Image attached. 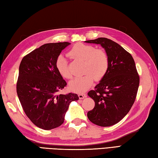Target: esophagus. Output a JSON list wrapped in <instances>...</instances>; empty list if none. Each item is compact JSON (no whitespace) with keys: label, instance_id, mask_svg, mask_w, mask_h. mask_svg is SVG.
Instances as JSON below:
<instances>
[{"label":"esophagus","instance_id":"1","mask_svg":"<svg viewBox=\"0 0 158 158\" xmlns=\"http://www.w3.org/2000/svg\"><path fill=\"white\" fill-rule=\"evenodd\" d=\"M78 97L80 99H82L85 98L86 97V95L85 94V93H79Z\"/></svg>","mask_w":158,"mask_h":158}]
</instances>
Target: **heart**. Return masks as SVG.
Wrapping results in <instances>:
<instances>
[{
	"label": "heart",
	"mask_w": 158,
	"mask_h": 158,
	"mask_svg": "<svg viewBox=\"0 0 158 158\" xmlns=\"http://www.w3.org/2000/svg\"><path fill=\"white\" fill-rule=\"evenodd\" d=\"M69 55L84 61L83 76L72 80L69 84L71 90L77 93L86 91L92 86L93 81L104 78L108 69V56L104 50L95 49L81 43L75 44L69 51ZM56 67L59 74L64 78L70 79L72 73L68 67L67 58L60 54L56 61Z\"/></svg>",
	"instance_id": "b5f03b06"
}]
</instances>
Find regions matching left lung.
Masks as SVG:
<instances>
[{
    "label": "left lung",
    "instance_id": "8db88e82",
    "mask_svg": "<svg viewBox=\"0 0 158 158\" xmlns=\"http://www.w3.org/2000/svg\"><path fill=\"white\" fill-rule=\"evenodd\" d=\"M85 42L100 45L109 61L106 75L95 89L88 93L95 105L87 117L99 126H111L124 118L134 104L140 82L136 65L130 53L109 39L99 37Z\"/></svg>",
    "mask_w": 158,
    "mask_h": 158
}]
</instances>
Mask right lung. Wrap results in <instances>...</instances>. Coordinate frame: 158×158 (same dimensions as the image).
<instances>
[{
    "label": "right lung",
    "instance_id": "add662e5",
    "mask_svg": "<svg viewBox=\"0 0 158 158\" xmlns=\"http://www.w3.org/2000/svg\"><path fill=\"white\" fill-rule=\"evenodd\" d=\"M68 42L46 44L22 59L17 82V94L22 108L33 123L50 130L65 120L70 103L78 100L75 93L58 95L66 86L56 67L61 51Z\"/></svg>",
    "mask_w": 158,
    "mask_h": 158
}]
</instances>
